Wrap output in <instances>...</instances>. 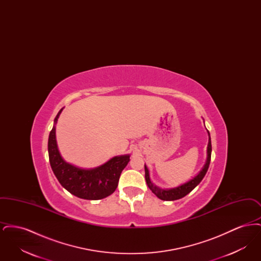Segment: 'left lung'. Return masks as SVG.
<instances>
[{
	"instance_id": "obj_1",
	"label": "left lung",
	"mask_w": 261,
	"mask_h": 261,
	"mask_svg": "<svg viewBox=\"0 0 261 261\" xmlns=\"http://www.w3.org/2000/svg\"><path fill=\"white\" fill-rule=\"evenodd\" d=\"M206 131H207V135H208V144H207V149H206L205 163L199 173L195 175L192 179H190L185 183H183L179 186L174 187V188H169V189H164L162 187L158 186L151 181L150 176H149V168L145 164V178H146L147 185L159 199H161L162 200H176V199H182L198 186L200 183V181L203 179V177L205 176V174L207 172V169L210 167L211 158V134L207 129H206Z\"/></svg>"
}]
</instances>
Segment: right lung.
Instances as JSON below:
<instances>
[{"mask_svg":"<svg viewBox=\"0 0 261 261\" xmlns=\"http://www.w3.org/2000/svg\"><path fill=\"white\" fill-rule=\"evenodd\" d=\"M62 110L54 120L48 141L49 160L53 172L61 185L75 197L97 200L111 196L117 188L120 174L130 162V154L115 155L94 168H81L64 161L56 138V125Z\"/></svg>","mask_w":261,"mask_h":261,"instance_id":"add662e5","label":"right lung"}]
</instances>
